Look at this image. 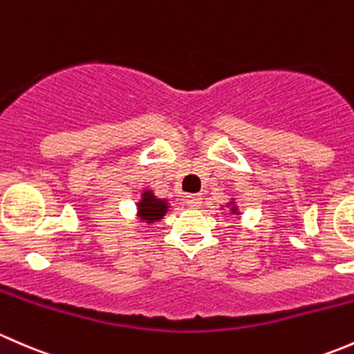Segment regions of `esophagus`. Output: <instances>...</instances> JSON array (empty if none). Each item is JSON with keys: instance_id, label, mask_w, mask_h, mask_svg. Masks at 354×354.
Returning a JSON list of instances; mask_svg holds the SVG:
<instances>
[{"instance_id": "34e87169", "label": "esophagus", "mask_w": 354, "mask_h": 354, "mask_svg": "<svg viewBox=\"0 0 354 354\" xmlns=\"http://www.w3.org/2000/svg\"><path fill=\"white\" fill-rule=\"evenodd\" d=\"M185 203H187L189 207H199L201 206V196L199 194H189L185 198Z\"/></svg>"}]
</instances>
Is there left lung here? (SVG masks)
Returning <instances> with one entry per match:
<instances>
[{"mask_svg":"<svg viewBox=\"0 0 354 354\" xmlns=\"http://www.w3.org/2000/svg\"><path fill=\"white\" fill-rule=\"evenodd\" d=\"M220 209H228V214L230 216H239L240 214V209H239V204H236V199H235V194H232L230 201L221 204Z\"/></svg>","mask_w":354,"mask_h":354,"instance_id":"1","label":"left lung"}]
</instances>
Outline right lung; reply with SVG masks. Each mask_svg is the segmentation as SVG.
<instances>
[{
  "label": "right lung",
  "instance_id": "right-lung-1",
  "mask_svg": "<svg viewBox=\"0 0 354 354\" xmlns=\"http://www.w3.org/2000/svg\"><path fill=\"white\" fill-rule=\"evenodd\" d=\"M170 207L172 206H170L169 199L158 198L153 189L145 187L136 203V218L141 223L155 225L160 220H163Z\"/></svg>",
  "mask_w": 354,
  "mask_h": 354
}]
</instances>
